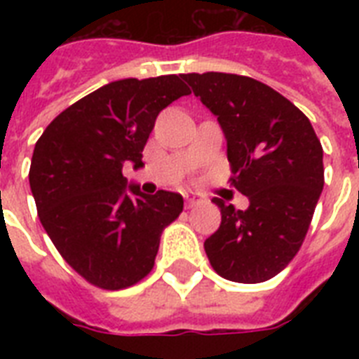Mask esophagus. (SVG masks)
<instances>
[{"label":"esophagus","mask_w":359,"mask_h":359,"mask_svg":"<svg viewBox=\"0 0 359 359\" xmlns=\"http://www.w3.org/2000/svg\"><path fill=\"white\" fill-rule=\"evenodd\" d=\"M184 201H186V207H196V205H199V203L203 201L201 196H197V194H191V191H186L184 194Z\"/></svg>","instance_id":"1"}]
</instances>
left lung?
Here are the masks:
<instances>
[{
  "instance_id": "8db88e82",
  "label": "left lung",
  "mask_w": 359,
  "mask_h": 359,
  "mask_svg": "<svg viewBox=\"0 0 359 359\" xmlns=\"http://www.w3.org/2000/svg\"><path fill=\"white\" fill-rule=\"evenodd\" d=\"M182 78L218 117L231 186L250 199L236 210L214 197L222 224L205 240L208 261L229 281H268L306 238L324 186L323 145L306 115L262 81L224 72Z\"/></svg>"
}]
</instances>
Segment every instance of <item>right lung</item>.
Listing matches in <instances>:
<instances>
[{"instance_id":"obj_1","label":"right lung","mask_w":359,"mask_h":359,"mask_svg":"<svg viewBox=\"0 0 359 359\" xmlns=\"http://www.w3.org/2000/svg\"><path fill=\"white\" fill-rule=\"evenodd\" d=\"M177 74L111 81L61 111L33 151L29 186L42 227L65 261L98 289L132 287L154 266L180 194H141L123 165L141 168L163 108L190 95Z\"/></svg>"}]
</instances>
